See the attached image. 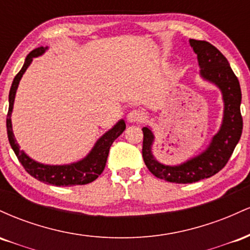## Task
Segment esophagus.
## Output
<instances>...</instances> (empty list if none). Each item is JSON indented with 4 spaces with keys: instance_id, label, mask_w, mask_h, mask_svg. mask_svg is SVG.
Returning <instances> with one entry per match:
<instances>
[{
    "instance_id": "obj_1",
    "label": "esophagus",
    "mask_w": 250,
    "mask_h": 250,
    "mask_svg": "<svg viewBox=\"0 0 250 250\" xmlns=\"http://www.w3.org/2000/svg\"><path fill=\"white\" fill-rule=\"evenodd\" d=\"M128 122L130 123H140L143 121V114L140 110H131L127 116Z\"/></svg>"
}]
</instances>
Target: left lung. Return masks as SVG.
I'll return each mask as SVG.
<instances>
[{"label":"left lung","mask_w":250,"mask_h":250,"mask_svg":"<svg viewBox=\"0 0 250 250\" xmlns=\"http://www.w3.org/2000/svg\"><path fill=\"white\" fill-rule=\"evenodd\" d=\"M197 55L200 76L203 81L219 88L223 101L222 122L217 133L201 153L179 165H165L153 154L155 135L149 125L143 127V161L151 174L174 183H193L213 176L226 166L242 134L240 83L222 53L206 41L189 40Z\"/></svg>","instance_id":"1"}]
</instances>
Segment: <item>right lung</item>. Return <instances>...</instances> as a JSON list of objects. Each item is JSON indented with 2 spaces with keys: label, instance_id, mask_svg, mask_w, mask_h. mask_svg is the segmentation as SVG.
Segmentation results:
<instances>
[{
  "label": "right lung",
  "instance_id": "obj_1",
  "mask_svg": "<svg viewBox=\"0 0 250 250\" xmlns=\"http://www.w3.org/2000/svg\"><path fill=\"white\" fill-rule=\"evenodd\" d=\"M47 50L48 47H41L36 48V49L28 54L24 60L23 67L21 68V70L19 71V74L14 79L9 91V110H8L7 115L8 139H9L11 148H13L19 161L28 171V174L35 177L36 180L48 183V185H54L56 187H71V186L87 185V183L93 182L94 180L99 177V175L102 174L103 169L105 167V162H107L110 146L125 131V120H119L113 127L105 131L83 159L76 162L68 163V165H44V163L35 161L34 159H31L29 155L25 154L24 150L20 149L19 143L16 142L15 135H14L13 125H11V113H13L14 102H15L16 91L17 88H19L20 81H21L25 70L31 64L33 60L35 57L43 55Z\"/></svg>",
  "mask_w": 250,
  "mask_h": 250
}]
</instances>
